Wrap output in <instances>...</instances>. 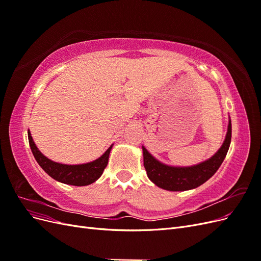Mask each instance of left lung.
Returning <instances> with one entry per match:
<instances>
[{"mask_svg":"<svg viewBox=\"0 0 261 261\" xmlns=\"http://www.w3.org/2000/svg\"><path fill=\"white\" fill-rule=\"evenodd\" d=\"M232 137V124L228 120L226 136L222 146L208 160L192 167H172L156 160L143 146L144 167L149 179L158 187L171 192L194 189L207 181L220 168L228 151Z\"/></svg>","mask_w":261,"mask_h":261,"instance_id":"1","label":"left lung"}]
</instances>
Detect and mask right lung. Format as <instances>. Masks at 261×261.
<instances>
[{
  "label": "right lung",
  "instance_id": "obj_1",
  "mask_svg": "<svg viewBox=\"0 0 261 261\" xmlns=\"http://www.w3.org/2000/svg\"><path fill=\"white\" fill-rule=\"evenodd\" d=\"M28 139L35 159L43 169V171L48 173L55 180L74 186H86L96 181L102 175V173H103L108 165L110 151L113 147V145L110 146L103 154L91 162L83 164H63L54 162L41 153L40 150L37 148L29 130Z\"/></svg>",
  "mask_w": 261,
  "mask_h": 261
}]
</instances>
